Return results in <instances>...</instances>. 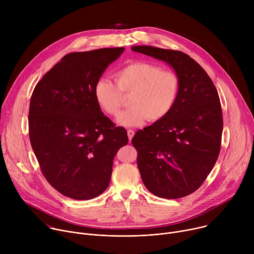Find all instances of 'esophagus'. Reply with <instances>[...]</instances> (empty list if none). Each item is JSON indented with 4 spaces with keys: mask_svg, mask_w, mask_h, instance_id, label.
I'll return each mask as SVG.
<instances>
[{
    "mask_svg": "<svg viewBox=\"0 0 254 254\" xmlns=\"http://www.w3.org/2000/svg\"><path fill=\"white\" fill-rule=\"evenodd\" d=\"M133 134H134V130H133V129H131V128L127 129V136H128V139H129V140L132 138Z\"/></svg>",
    "mask_w": 254,
    "mask_h": 254,
    "instance_id": "obj_1",
    "label": "esophagus"
}]
</instances>
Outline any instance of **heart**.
<instances>
[{
  "label": "heart",
  "mask_w": 254,
  "mask_h": 254,
  "mask_svg": "<svg viewBox=\"0 0 254 254\" xmlns=\"http://www.w3.org/2000/svg\"><path fill=\"white\" fill-rule=\"evenodd\" d=\"M115 81L117 86L106 78L97 79L93 95L101 111L111 117L121 114L124 96L129 95L130 107L118 120L126 127L164 119L173 110L180 91V79L174 71L149 62L124 66L115 73Z\"/></svg>",
  "instance_id": "b5f03b06"
}]
</instances>
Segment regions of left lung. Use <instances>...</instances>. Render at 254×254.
<instances>
[{"label": "left lung", "mask_w": 254, "mask_h": 254, "mask_svg": "<svg viewBox=\"0 0 254 254\" xmlns=\"http://www.w3.org/2000/svg\"><path fill=\"white\" fill-rule=\"evenodd\" d=\"M132 51L170 64L180 79L171 113L131 139L142 182L154 195L178 199L198 190L221 149L220 98L206 71L182 51L134 46Z\"/></svg>", "instance_id": "8db88e82"}]
</instances>
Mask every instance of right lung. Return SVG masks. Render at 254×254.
I'll return each instance as SVG.
<instances>
[{"mask_svg":"<svg viewBox=\"0 0 254 254\" xmlns=\"http://www.w3.org/2000/svg\"><path fill=\"white\" fill-rule=\"evenodd\" d=\"M124 47L66 54L36 84L29 136L41 172L62 195L89 200L110 184L114 158L128 142L125 127L100 111L93 87Z\"/></svg>","mask_w":254,"mask_h":254,"instance_id":"obj_1","label":"right lung"}]
</instances>
